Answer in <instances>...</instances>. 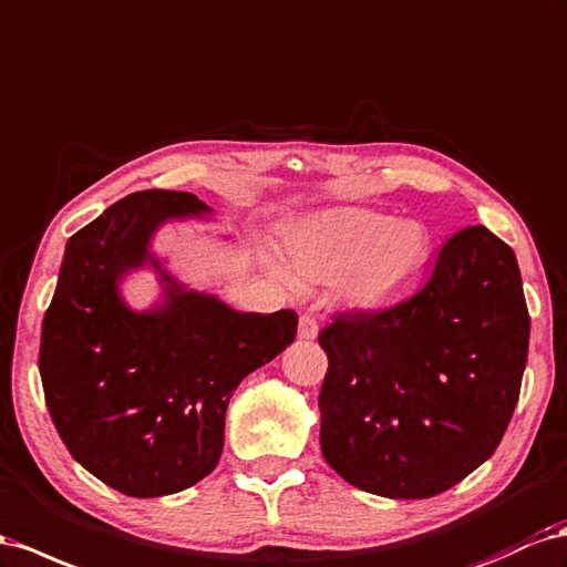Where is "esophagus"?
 I'll list each match as a JSON object with an SVG mask.
<instances>
[{
    "label": "esophagus",
    "instance_id": "obj_1",
    "mask_svg": "<svg viewBox=\"0 0 567 567\" xmlns=\"http://www.w3.org/2000/svg\"><path fill=\"white\" fill-rule=\"evenodd\" d=\"M317 333H319L317 319L310 317V315H302L300 321H298V339H302V341H315Z\"/></svg>",
    "mask_w": 567,
    "mask_h": 567
}]
</instances>
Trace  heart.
<instances>
[{"label":"heart","mask_w":567,"mask_h":567,"mask_svg":"<svg viewBox=\"0 0 567 567\" xmlns=\"http://www.w3.org/2000/svg\"><path fill=\"white\" fill-rule=\"evenodd\" d=\"M286 250L300 277L336 279V293L350 308H379L417 281L430 262L432 236L420 221H395L364 207H339L293 226ZM269 269L293 284L284 265L271 262Z\"/></svg>","instance_id":"heart-1"}]
</instances>
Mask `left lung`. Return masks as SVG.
<instances>
[{
	"instance_id": "obj_1",
	"label": "left lung",
	"mask_w": 567,
	"mask_h": 567,
	"mask_svg": "<svg viewBox=\"0 0 567 567\" xmlns=\"http://www.w3.org/2000/svg\"><path fill=\"white\" fill-rule=\"evenodd\" d=\"M319 346L327 463L377 496L446 492L494 455L517 405L529 312L515 252L467 226L420 290L386 310L336 315Z\"/></svg>"
}]
</instances>
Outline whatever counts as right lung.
<instances>
[{
    "instance_id": "right-lung-1",
    "label": "right lung",
    "mask_w": 567,
    "mask_h": 567,
    "mask_svg": "<svg viewBox=\"0 0 567 567\" xmlns=\"http://www.w3.org/2000/svg\"><path fill=\"white\" fill-rule=\"evenodd\" d=\"M209 214L174 190L106 207L69 238L44 312L40 377L56 432L90 474L126 496H169L207 477L234 391L296 339L293 310L238 312L178 284L152 255L162 224ZM143 266L158 271L165 298L137 313L120 284Z\"/></svg>"
}]
</instances>
